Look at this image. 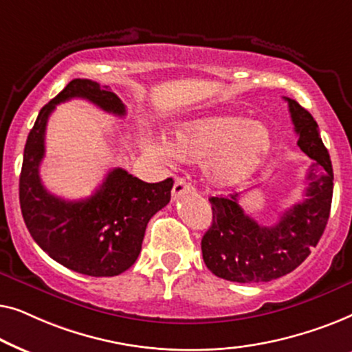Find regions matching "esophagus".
Masks as SVG:
<instances>
[{"label": "esophagus", "instance_id": "1", "mask_svg": "<svg viewBox=\"0 0 352 352\" xmlns=\"http://www.w3.org/2000/svg\"><path fill=\"white\" fill-rule=\"evenodd\" d=\"M189 192H194V187H192L186 179H182V177H179V179H176L175 186H173L171 195H173V199L176 200V199H179L181 195L189 194Z\"/></svg>", "mask_w": 352, "mask_h": 352}]
</instances>
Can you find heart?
<instances>
[{
  "mask_svg": "<svg viewBox=\"0 0 352 352\" xmlns=\"http://www.w3.org/2000/svg\"><path fill=\"white\" fill-rule=\"evenodd\" d=\"M151 152L182 162L201 163L204 175L219 189L237 187L261 171L274 152V136L266 124L237 115H206L176 129L170 147L151 144Z\"/></svg>",
  "mask_w": 352,
  "mask_h": 352,
  "instance_id": "obj_1",
  "label": "heart"
}]
</instances>
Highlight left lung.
<instances>
[{"mask_svg":"<svg viewBox=\"0 0 352 352\" xmlns=\"http://www.w3.org/2000/svg\"><path fill=\"white\" fill-rule=\"evenodd\" d=\"M288 102L298 147L312 160L305 197L283 211L274 226H261L245 213L239 194L211 197L213 223L201 239L206 267L230 282L258 283L287 276L311 254L324 234L333 197V168L312 115Z\"/></svg>","mask_w":352,"mask_h":352,"instance_id":"left-lung-1","label":"left lung"}]
</instances>
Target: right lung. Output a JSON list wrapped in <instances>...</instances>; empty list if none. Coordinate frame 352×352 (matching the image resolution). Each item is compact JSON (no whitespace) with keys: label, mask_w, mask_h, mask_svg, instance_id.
<instances>
[{"label":"right lung","mask_w":352,"mask_h":352,"mask_svg":"<svg viewBox=\"0 0 352 352\" xmlns=\"http://www.w3.org/2000/svg\"><path fill=\"white\" fill-rule=\"evenodd\" d=\"M81 98L104 112L123 117L126 107L107 86L86 78L72 80L40 110L23 148L19 200L23 221L43 252L62 266L93 277H113L129 269L141 253L147 223L170 204L173 179L144 182L115 168L85 200H64L43 186L47 118L57 104Z\"/></svg>","instance_id":"1"}]
</instances>
